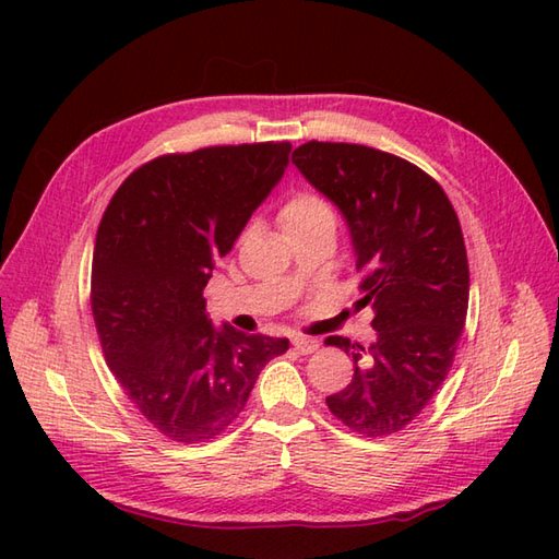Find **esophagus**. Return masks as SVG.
Listing matches in <instances>:
<instances>
[{"label":"esophagus","mask_w":559,"mask_h":559,"mask_svg":"<svg viewBox=\"0 0 559 559\" xmlns=\"http://www.w3.org/2000/svg\"><path fill=\"white\" fill-rule=\"evenodd\" d=\"M293 348L302 353V355H310L319 348V341L317 338H310V336H295L293 338Z\"/></svg>","instance_id":"esophagus-1"}]
</instances>
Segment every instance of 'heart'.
Listing matches in <instances>:
<instances>
[{
	"instance_id": "1",
	"label": "heart",
	"mask_w": 559,
	"mask_h": 559,
	"mask_svg": "<svg viewBox=\"0 0 559 559\" xmlns=\"http://www.w3.org/2000/svg\"><path fill=\"white\" fill-rule=\"evenodd\" d=\"M278 223L286 235L312 233V230L336 233L338 218L326 197L317 192H298L283 204L278 213Z\"/></svg>"
}]
</instances>
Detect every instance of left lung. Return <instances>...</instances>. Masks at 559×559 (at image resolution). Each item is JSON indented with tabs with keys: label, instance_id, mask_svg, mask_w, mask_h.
I'll list each match as a JSON object with an SVG mask.
<instances>
[{
	"label": "left lung",
	"instance_id": "8db88e82",
	"mask_svg": "<svg viewBox=\"0 0 559 559\" xmlns=\"http://www.w3.org/2000/svg\"><path fill=\"white\" fill-rule=\"evenodd\" d=\"M293 163L346 218L360 307L374 310L370 348L329 336L353 355V379L326 406L362 437H389L418 418L442 386L468 312V257L444 189L394 153L307 141Z\"/></svg>",
	"mask_w": 559,
	"mask_h": 559
}]
</instances>
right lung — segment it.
Here are the masks:
<instances>
[{
  "instance_id": "right-lung-1",
  "label": "right lung",
  "mask_w": 559,
  "mask_h": 559,
  "mask_svg": "<svg viewBox=\"0 0 559 559\" xmlns=\"http://www.w3.org/2000/svg\"><path fill=\"white\" fill-rule=\"evenodd\" d=\"M290 141L165 153L112 194L98 225L91 310L124 394L173 442L218 437L288 338L206 314L213 261L233 249L288 165Z\"/></svg>"
}]
</instances>
